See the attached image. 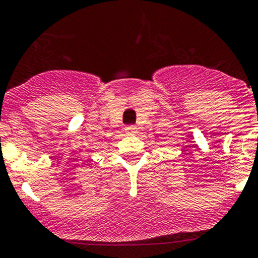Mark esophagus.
I'll list each match as a JSON object with an SVG mask.
<instances>
[{
	"mask_svg": "<svg viewBox=\"0 0 258 258\" xmlns=\"http://www.w3.org/2000/svg\"><path fill=\"white\" fill-rule=\"evenodd\" d=\"M124 132H126V135H134L135 132H136V127L135 126H128L124 128Z\"/></svg>",
	"mask_w": 258,
	"mask_h": 258,
	"instance_id": "esophagus-1",
	"label": "esophagus"
}]
</instances>
